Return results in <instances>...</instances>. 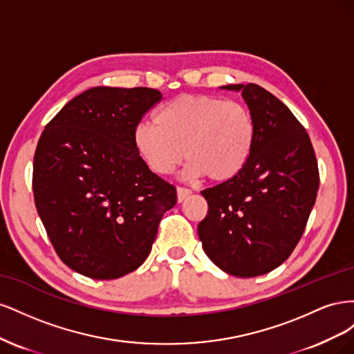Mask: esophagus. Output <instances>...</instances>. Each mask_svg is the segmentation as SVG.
I'll use <instances>...</instances> for the list:
<instances>
[{"instance_id": "esophagus-1", "label": "esophagus", "mask_w": 354, "mask_h": 354, "mask_svg": "<svg viewBox=\"0 0 354 354\" xmlns=\"http://www.w3.org/2000/svg\"><path fill=\"white\" fill-rule=\"evenodd\" d=\"M190 194H192L190 189L178 186V187H177V201H178V202L186 201V199L190 196Z\"/></svg>"}]
</instances>
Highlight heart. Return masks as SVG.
Segmentation results:
<instances>
[{
    "instance_id": "obj_1",
    "label": "heart",
    "mask_w": 354,
    "mask_h": 354,
    "mask_svg": "<svg viewBox=\"0 0 354 354\" xmlns=\"http://www.w3.org/2000/svg\"><path fill=\"white\" fill-rule=\"evenodd\" d=\"M255 134V120L243 103L209 94H180L160 106L153 122L136 125L133 145L159 176L171 174L187 158V178L226 181L248 162Z\"/></svg>"
}]
</instances>
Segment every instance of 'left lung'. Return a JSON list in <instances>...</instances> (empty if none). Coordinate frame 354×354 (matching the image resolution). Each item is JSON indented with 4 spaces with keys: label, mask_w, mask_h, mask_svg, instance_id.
I'll use <instances>...</instances> for the list:
<instances>
[{
    "label": "left lung",
    "mask_w": 354,
    "mask_h": 354,
    "mask_svg": "<svg viewBox=\"0 0 354 354\" xmlns=\"http://www.w3.org/2000/svg\"><path fill=\"white\" fill-rule=\"evenodd\" d=\"M242 91L257 134L238 176L202 190L208 214L198 224L202 248L221 270L254 277L279 267L301 239L319 189L312 142L297 118L257 84Z\"/></svg>",
    "instance_id": "left-lung-1"
}]
</instances>
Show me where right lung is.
<instances>
[{
  "label": "right lung",
  "instance_id": "1",
  "mask_svg": "<svg viewBox=\"0 0 354 354\" xmlns=\"http://www.w3.org/2000/svg\"><path fill=\"white\" fill-rule=\"evenodd\" d=\"M162 99L155 88L94 87L63 106L34 156L35 207L60 260L118 279L147 259L176 187L137 155L133 131Z\"/></svg>",
  "mask_w": 354,
  "mask_h": 354
}]
</instances>
